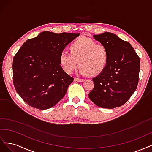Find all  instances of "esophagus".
Returning <instances> with one entry per match:
<instances>
[{"label":"esophagus","instance_id":"obj_1","mask_svg":"<svg viewBox=\"0 0 152 152\" xmlns=\"http://www.w3.org/2000/svg\"><path fill=\"white\" fill-rule=\"evenodd\" d=\"M74 80L75 82H84L85 80L84 79H79V78H75Z\"/></svg>","mask_w":152,"mask_h":152}]
</instances>
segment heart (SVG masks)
<instances>
[{
	"label": "heart",
	"mask_w": 152,
	"mask_h": 152,
	"mask_svg": "<svg viewBox=\"0 0 152 152\" xmlns=\"http://www.w3.org/2000/svg\"><path fill=\"white\" fill-rule=\"evenodd\" d=\"M69 50L70 53L63 51L59 56V63L67 73L74 70L78 63L80 74L95 77L102 74L108 65V49L91 39L75 40L70 44Z\"/></svg>",
	"instance_id": "1"
}]
</instances>
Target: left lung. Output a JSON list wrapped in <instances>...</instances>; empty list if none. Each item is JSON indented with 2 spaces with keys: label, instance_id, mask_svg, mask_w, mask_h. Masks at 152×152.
Wrapping results in <instances>:
<instances>
[{
  "label": "left lung",
  "instance_id": "obj_1",
  "mask_svg": "<svg viewBox=\"0 0 152 152\" xmlns=\"http://www.w3.org/2000/svg\"><path fill=\"white\" fill-rule=\"evenodd\" d=\"M93 38L108 50L106 70L93 79L90 99L101 108L112 109L127 102L136 91L139 80L140 59L131 45L110 32L94 35Z\"/></svg>",
  "mask_w": 152,
  "mask_h": 152
}]
</instances>
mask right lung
<instances>
[{"instance_id": "add662e5", "label": "right lung", "mask_w": 152, "mask_h": 152, "mask_svg": "<svg viewBox=\"0 0 152 152\" xmlns=\"http://www.w3.org/2000/svg\"><path fill=\"white\" fill-rule=\"evenodd\" d=\"M80 34L45 31L27 40L12 62L13 84L25 103L46 110L65 96L73 78L63 70L59 56Z\"/></svg>"}]
</instances>
